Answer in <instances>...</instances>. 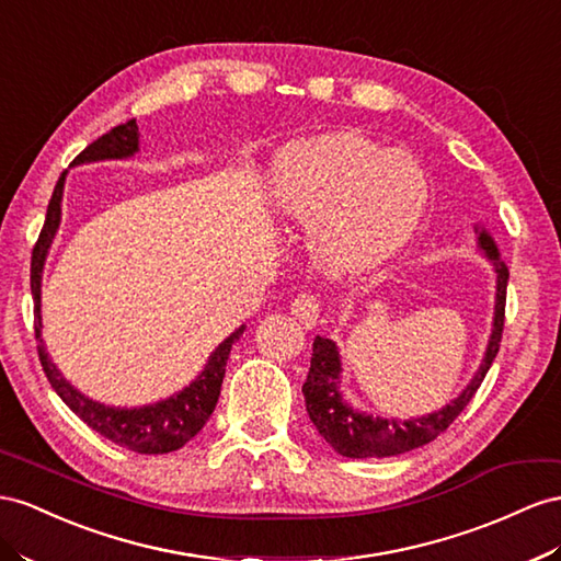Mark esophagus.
Here are the masks:
<instances>
[{"label": "esophagus", "mask_w": 561, "mask_h": 561, "mask_svg": "<svg viewBox=\"0 0 561 561\" xmlns=\"http://www.w3.org/2000/svg\"><path fill=\"white\" fill-rule=\"evenodd\" d=\"M293 316L297 318V321L305 325V328H313L316 325V318H318V311H321V305H318L316 295L311 293H301L293 299Z\"/></svg>", "instance_id": "esophagus-1"}]
</instances>
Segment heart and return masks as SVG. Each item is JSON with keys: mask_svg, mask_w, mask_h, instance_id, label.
Listing matches in <instances>:
<instances>
[{"mask_svg": "<svg viewBox=\"0 0 561 561\" xmlns=\"http://www.w3.org/2000/svg\"><path fill=\"white\" fill-rule=\"evenodd\" d=\"M268 198L280 217L311 221L318 264L352 274L387 262L411 240L430 201V176L411 150L330 131L280 150Z\"/></svg>", "mask_w": 561, "mask_h": 561, "instance_id": "obj_1", "label": "heart"}]
</instances>
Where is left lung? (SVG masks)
<instances>
[{"label": "left lung", "mask_w": 561, "mask_h": 561, "mask_svg": "<svg viewBox=\"0 0 561 561\" xmlns=\"http://www.w3.org/2000/svg\"><path fill=\"white\" fill-rule=\"evenodd\" d=\"M479 248L486 252L495 268V313H493V330L491 340L483 354L481 366L472 382L453 399L446 408L422 417L411 420H387V417H373L366 413H358L342 399L340 393V373L342 363L337 346L332 340L316 337L313 340V354H311V368L307 375V382L301 387L307 403V413L316 425L318 434L335 448L344 458H391L399 453L413 450L425 446L438 434H444L453 420H456L467 403L472 401L477 389L481 387L483 377H486L491 363L501 350L503 328H505V299H507V278L510 271L505 262L497 254L493 238L486 231H479Z\"/></svg>", "instance_id": "left-lung-1"}]
</instances>
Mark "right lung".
Here are the masks:
<instances>
[{
	"instance_id": "right-lung-1",
	"label": "right lung",
	"mask_w": 561,
	"mask_h": 561,
	"mask_svg": "<svg viewBox=\"0 0 561 561\" xmlns=\"http://www.w3.org/2000/svg\"><path fill=\"white\" fill-rule=\"evenodd\" d=\"M136 150H139V127H136V119H129V123L113 127L108 134L99 136L94 144H89L82 153L72 160V164L129 158ZM64 184L66 172L56 181V188L47 207V219H44L42 233L33 250V264H30V290H33L35 299V337L39 342L37 352L44 375H47V380L56 389L60 401H64L87 427H92L94 432L108 438V442L129 448L134 453H144V456H160V453L179 450L205 427V422L209 420L211 411H215L226 373V360H229L233 342L243 335L245 325H240L217 346L215 354L209 356L205 370L198 375V380H193L186 389H181L176 397L144 408H113L87 399L84 393H80L58 373L42 342V268L60 224Z\"/></svg>"
}]
</instances>
